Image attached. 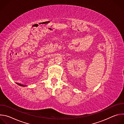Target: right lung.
Segmentation results:
<instances>
[{
  "instance_id": "right-lung-1",
  "label": "right lung",
  "mask_w": 124,
  "mask_h": 124,
  "mask_svg": "<svg viewBox=\"0 0 124 124\" xmlns=\"http://www.w3.org/2000/svg\"><path fill=\"white\" fill-rule=\"evenodd\" d=\"M20 86H23V87H25V86H26V85H22V84H19Z\"/></svg>"
}]
</instances>
